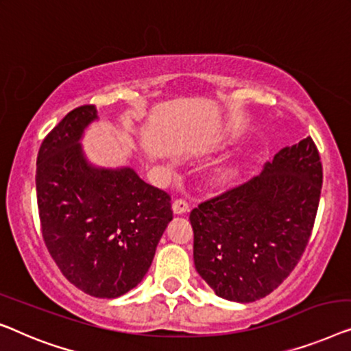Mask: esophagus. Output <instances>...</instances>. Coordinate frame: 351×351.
Wrapping results in <instances>:
<instances>
[{
    "instance_id": "1",
    "label": "esophagus",
    "mask_w": 351,
    "mask_h": 351,
    "mask_svg": "<svg viewBox=\"0 0 351 351\" xmlns=\"http://www.w3.org/2000/svg\"><path fill=\"white\" fill-rule=\"evenodd\" d=\"M171 208H173L175 215H184L189 211V202L186 199H176L173 202V205H171Z\"/></svg>"
}]
</instances>
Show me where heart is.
Wrapping results in <instances>:
<instances>
[{
  "label": "heart",
  "instance_id": "heart-1",
  "mask_svg": "<svg viewBox=\"0 0 351 351\" xmlns=\"http://www.w3.org/2000/svg\"><path fill=\"white\" fill-rule=\"evenodd\" d=\"M237 175V169L234 165H226L223 167V169L218 170V175H216V178H218L219 182H229L235 178Z\"/></svg>",
  "mask_w": 351,
  "mask_h": 351
}]
</instances>
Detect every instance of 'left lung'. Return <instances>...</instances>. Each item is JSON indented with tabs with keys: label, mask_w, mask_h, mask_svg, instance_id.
Masks as SVG:
<instances>
[{
	"label": "left lung",
	"mask_w": 351,
	"mask_h": 351,
	"mask_svg": "<svg viewBox=\"0 0 351 351\" xmlns=\"http://www.w3.org/2000/svg\"><path fill=\"white\" fill-rule=\"evenodd\" d=\"M322 184L307 136L276 152L259 176L191 211L195 269L216 295L254 302L288 278L308 243Z\"/></svg>",
	"instance_id": "left-lung-1"
}]
</instances>
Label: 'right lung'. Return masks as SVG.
I'll use <instances>...</instances> for the list:
<instances>
[{
    "mask_svg": "<svg viewBox=\"0 0 351 351\" xmlns=\"http://www.w3.org/2000/svg\"><path fill=\"white\" fill-rule=\"evenodd\" d=\"M93 105L68 112L44 138L36 197L44 243L65 278L88 295L114 299L140 283L173 219L171 199L130 167L88 164L81 138Z\"/></svg>",
    "mask_w": 351,
    "mask_h": 351,
    "instance_id": "1",
    "label": "right lung"
}]
</instances>
